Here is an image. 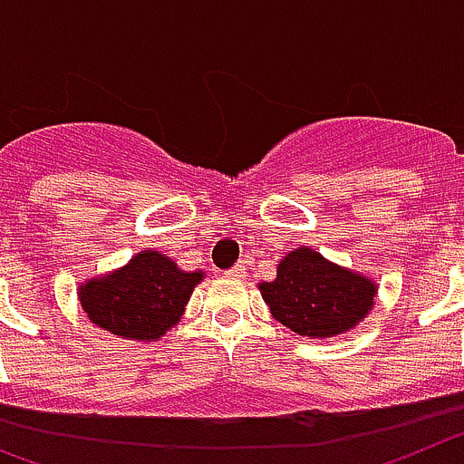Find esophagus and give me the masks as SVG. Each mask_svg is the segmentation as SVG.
Wrapping results in <instances>:
<instances>
[{"instance_id": "1", "label": "esophagus", "mask_w": 464, "mask_h": 464, "mask_svg": "<svg viewBox=\"0 0 464 464\" xmlns=\"http://www.w3.org/2000/svg\"><path fill=\"white\" fill-rule=\"evenodd\" d=\"M224 276H227V277H243L245 276V266H240V264L233 266V268H228Z\"/></svg>"}]
</instances>
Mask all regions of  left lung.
I'll list each match as a JSON object with an SVG mask.
<instances>
[{
  "mask_svg": "<svg viewBox=\"0 0 464 464\" xmlns=\"http://www.w3.org/2000/svg\"><path fill=\"white\" fill-rule=\"evenodd\" d=\"M261 296L280 324L299 336L329 338L360 324L373 308L376 282L332 264L310 247L289 252Z\"/></svg>",
  "mask_w": 464,
  "mask_h": 464,
  "instance_id": "1",
  "label": "left lung"
}]
</instances>
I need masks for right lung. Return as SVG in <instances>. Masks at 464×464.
Segmentation results:
<instances>
[{
    "label": "right lung",
    "instance_id": "add662e5",
    "mask_svg": "<svg viewBox=\"0 0 464 464\" xmlns=\"http://www.w3.org/2000/svg\"><path fill=\"white\" fill-rule=\"evenodd\" d=\"M203 271H182L170 256L144 249L123 268L91 277L79 301L92 324L130 341H156L184 315Z\"/></svg>",
    "mask_w": 464,
    "mask_h": 464
}]
</instances>
